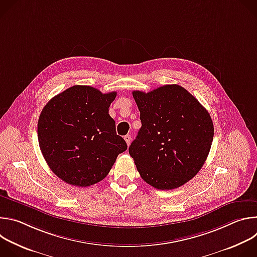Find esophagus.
Wrapping results in <instances>:
<instances>
[{
	"mask_svg": "<svg viewBox=\"0 0 257 257\" xmlns=\"http://www.w3.org/2000/svg\"><path fill=\"white\" fill-rule=\"evenodd\" d=\"M125 138H126V137H125Z\"/></svg>",
	"mask_w": 257,
	"mask_h": 257,
	"instance_id": "esophagus-1",
	"label": "esophagus"
}]
</instances>
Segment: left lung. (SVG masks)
Segmentation results:
<instances>
[{"label":"left lung","instance_id":"left-lung-1","mask_svg":"<svg viewBox=\"0 0 257 257\" xmlns=\"http://www.w3.org/2000/svg\"><path fill=\"white\" fill-rule=\"evenodd\" d=\"M116 92L75 85L53 97L38 123L41 152L53 173L68 184L87 187L106 177L127 150L108 107Z\"/></svg>","mask_w":257,"mask_h":257}]
</instances>
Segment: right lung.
<instances>
[{
  "instance_id": "add662e5",
  "label": "right lung",
  "mask_w": 257,
  "mask_h": 257,
  "mask_svg": "<svg viewBox=\"0 0 257 257\" xmlns=\"http://www.w3.org/2000/svg\"><path fill=\"white\" fill-rule=\"evenodd\" d=\"M134 98L141 128L129 154L140 177L161 190L182 186L200 171L210 151L213 124L208 112L176 84L134 91Z\"/></svg>"
}]
</instances>
